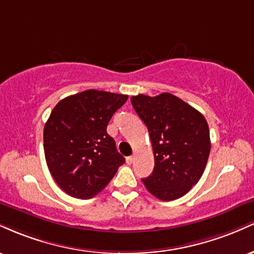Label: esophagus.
Here are the masks:
<instances>
[{
  "label": "esophagus",
  "instance_id": "34e87169",
  "mask_svg": "<svg viewBox=\"0 0 254 254\" xmlns=\"http://www.w3.org/2000/svg\"><path fill=\"white\" fill-rule=\"evenodd\" d=\"M133 160H135V157H133V156H127V164L131 165L133 162Z\"/></svg>",
  "mask_w": 254,
  "mask_h": 254
}]
</instances>
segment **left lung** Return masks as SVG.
Returning a JSON list of instances; mask_svg holds the SVG:
<instances>
[{"label": "left lung", "instance_id": "1", "mask_svg": "<svg viewBox=\"0 0 254 254\" xmlns=\"http://www.w3.org/2000/svg\"><path fill=\"white\" fill-rule=\"evenodd\" d=\"M131 104L147 127L155 161L153 173L142 182L161 200L183 197L198 183L208 162L211 144L205 118L170 93L138 94Z\"/></svg>", "mask_w": 254, "mask_h": 254}]
</instances>
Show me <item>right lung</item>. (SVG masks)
<instances>
[{
	"label": "right lung",
	"mask_w": 254,
	"mask_h": 254,
	"mask_svg": "<svg viewBox=\"0 0 254 254\" xmlns=\"http://www.w3.org/2000/svg\"><path fill=\"white\" fill-rule=\"evenodd\" d=\"M127 100V95L88 89L52 110L44 127V153L52 178L69 196H95L125 162L106 127Z\"/></svg>",
	"instance_id": "1"
}]
</instances>
